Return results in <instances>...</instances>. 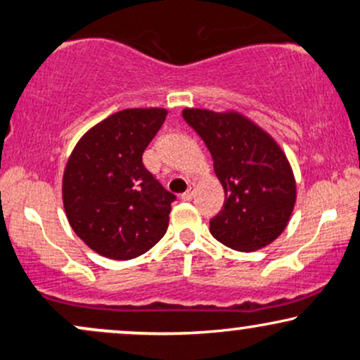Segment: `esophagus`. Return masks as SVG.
Returning <instances> with one entry per match:
<instances>
[{
  "instance_id": "34e87169",
  "label": "esophagus",
  "mask_w": 360,
  "mask_h": 360,
  "mask_svg": "<svg viewBox=\"0 0 360 360\" xmlns=\"http://www.w3.org/2000/svg\"><path fill=\"white\" fill-rule=\"evenodd\" d=\"M193 196H194V189H193V188H189L188 191L181 194V200H183V201H191V200H193Z\"/></svg>"
}]
</instances>
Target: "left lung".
Segmentation results:
<instances>
[{
	"instance_id": "1",
	"label": "left lung",
	"mask_w": 360,
	"mask_h": 360,
	"mask_svg": "<svg viewBox=\"0 0 360 360\" xmlns=\"http://www.w3.org/2000/svg\"><path fill=\"white\" fill-rule=\"evenodd\" d=\"M183 118L203 139L225 189V203L210 232L235 250L252 252L274 242L296 203V181L274 139L237 111L186 108Z\"/></svg>"
}]
</instances>
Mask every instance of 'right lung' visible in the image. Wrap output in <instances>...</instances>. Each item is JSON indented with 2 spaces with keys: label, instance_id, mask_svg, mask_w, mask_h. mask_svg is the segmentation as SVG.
<instances>
[{
  "label": "right lung",
  "instance_id": "add662e5",
  "mask_svg": "<svg viewBox=\"0 0 360 360\" xmlns=\"http://www.w3.org/2000/svg\"><path fill=\"white\" fill-rule=\"evenodd\" d=\"M167 110L128 108L82 135L62 177L69 225L89 249L115 260L146 254L166 233L172 193L147 171L142 154Z\"/></svg>",
  "mask_w": 360,
  "mask_h": 360
}]
</instances>
